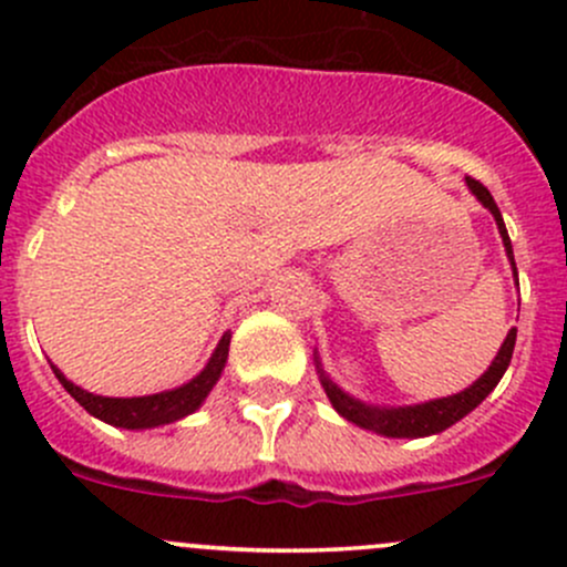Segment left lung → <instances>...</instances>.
<instances>
[{
    "label": "left lung",
    "instance_id": "1",
    "mask_svg": "<svg viewBox=\"0 0 567 567\" xmlns=\"http://www.w3.org/2000/svg\"><path fill=\"white\" fill-rule=\"evenodd\" d=\"M466 183H468V188L477 194L480 203H483L485 208L494 214L496 227H499V233H502V241H505L507 257H511L513 271H516L511 236H507V227H505V221H502V214H499V208H496L494 197H491L488 188H485L480 181H474V177H466ZM516 282H518V274H516ZM513 348H516V329H511V334H507V340L502 342L499 353H496V359L491 362V368L485 370V373L480 375V379L474 381L468 390H463L458 394H450V398H442V400H431V403L409 405V409H375V405H364V403H359V400L348 398L346 392L337 390V386L331 384L323 373H320V381H323V390H326V394H329L331 405H334V409L340 411L348 422H357L359 427H368V431H375V433H381V436H392V439L431 436V433H439V431H444V427L455 425V422L463 420L468 411L477 409V405L488 398V392L499 384V379L505 375L507 364H511Z\"/></svg>",
    "mask_w": 567,
    "mask_h": 567
}]
</instances>
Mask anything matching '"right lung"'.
Listing matches in <instances>:
<instances>
[{
  "label": "right lung",
  "instance_id": "obj_1",
  "mask_svg": "<svg viewBox=\"0 0 567 567\" xmlns=\"http://www.w3.org/2000/svg\"><path fill=\"white\" fill-rule=\"evenodd\" d=\"M227 351H230V334L221 337L214 357H210V362L205 364V370L197 379L177 386L173 392L147 394V398H101V394L84 392L82 386L71 384L54 364H51V370H54V375L60 379V384L65 386L68 394L76 398L79 405H84L90 414L109 422V425L131 427V431H134V427L167 425V422H175L181 420V416L192 414V411L203 403L205 394L214 390V384L219 381L221 368H225L227 362Z\"/></svg>",
  "mask_w": 567,
  "mask_h": 567
}]
</instances>
